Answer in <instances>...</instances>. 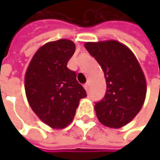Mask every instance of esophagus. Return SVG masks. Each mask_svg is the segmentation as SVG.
I'll list each match as a JSON object with an SVG mask.
<instances>
[{"label":"esophagus","instance_id":"34e87169","mask_svg":"<svg viewBox=\"0 0 160 160\" xmlns=\"http://www.w3.org/2000/svg\"><path fill=\"white\" fill-rule=\"evenodd\" d=\"M83 88L86 90V91H88V88H89V82H87L86 83H84V85H83Z\"/></svg>","mask_w":160,"mask_h":160}]
</instances>
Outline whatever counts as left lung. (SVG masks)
Listing matches in <instances>:
<instances>
[{"instance_id": "left-lung-1", "label": "left lung", "mask_w": 160, "mask_h": 160, "mask_svg": "<svg viewBox=\"0 0 160 160\" xmlns=\"http://www.w3.org/2000/svg\"><path fill=\"white\" fill-rule=\"evenodd\" d=\"M85 49L101 65L107 92L94 106L103 126L121 128L130 123L142 109L147 92L146 79L135 55L116 40L87 42Z\"/></svg>"}]
</instances>
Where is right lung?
<instances>
[{
    "label": "right lung",
    "instance_id": "1",
    "mask_svg": "<svg viewBox=\"0 0 160 160\" xmlns=\"http://www.w3.org/2000/svg\"><path fill=\"white\" fill-rule=\"evenodd\" d=\"M76 51L68 39L49 42L34 53L25 75L28 102L36 116L53 129H63L74 119L86 97L76 72L67 68Z\"/></svg>",
    "mask_w": 160,
    "mask_h": 160
}]
</instances>
